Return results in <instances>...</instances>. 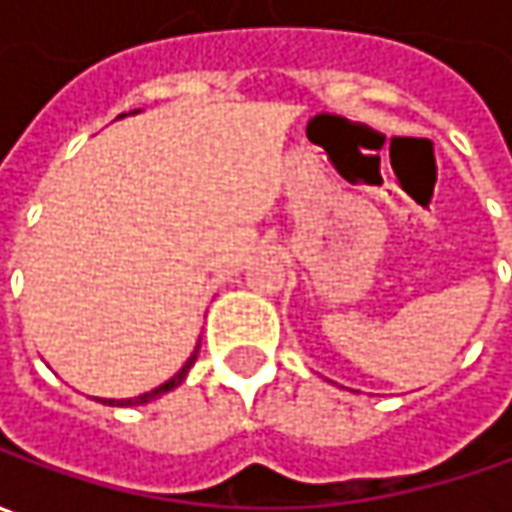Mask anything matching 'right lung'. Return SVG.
Here are the masks:
<instances>
[{
  "mask_svg": "<svg viewBox=\"0 0 512 512\" xmlns=\"http://www.w3.org/2000/svg\"><path fill=\"white\" fill-rule=\"evenodd\" d=\"M135 113H138V110H133V113H130V115H135ZM124 115H127V113H124ZM124 115H121V118H124ZM198 348H201V340H198V345H195V351L189 354V360H186L184 365H181V371H178L175 377H169L167 382H161L158 388H152V391H147V394H138V397H130V399H104V402H110V405H147V402H152V399L164 397V394H169L172 388H178V385L184 382L186 374H189V368H192V365H195V360H198Z\"/></svg>",
  "mask_w": 512,
  "mask_h": 512,
  "instance_id": "1",
  "label": "right lung"
}]
</instances>
